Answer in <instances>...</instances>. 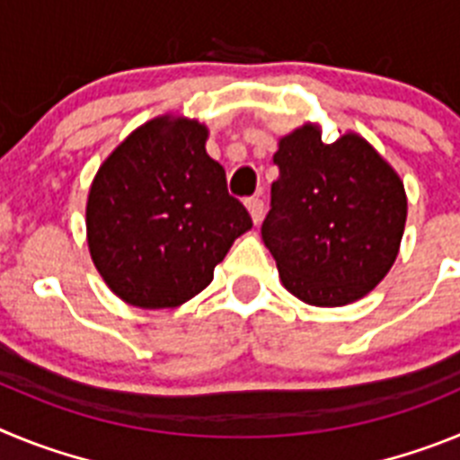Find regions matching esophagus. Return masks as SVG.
I'll list each match as a JSON object with an SVG mask.
<instances>
[{
    "mask_svg": "<svg viewBox=\"0 0 460 460\" xmlns=\"http://www.w3.org/2000/svg\"><path fill=\"white\" fill-rule=\"evenodd\" d=\"M246 209H249L253 223H260L262 221V211H265V202L260 200L258 195H253V198H249V200H246Z\"/></svg>",
    "mask_w": 460,
    "mask_h": 460,
    "instance_id": "esophagus-1",
    "label": "esophagus"
}]
</instances>
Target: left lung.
<instances>
[{
  "instance_id": "obj_1",
  "label": "left lung",
  "mask_w": 460,
  "mask_h": 460,
  "mask_svg": "<svg viewBox=\"0 0 460 460\" xmlns=\"http://www.w3.org/2000/svg\"><path fill=\"white\" fill-rule=\"evenodd\" d=\"M279 180L262 242L280 283L311 306H345L367 296L396 260L408 198L396 170L359 133L323 142L306 121L279 137Z\"/></svg>"
}]
</instances>
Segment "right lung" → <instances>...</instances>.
<instances>
[{
    "mask_svg": "<svg viewBox=\"0 0 460 460\" xmlns=\"http://www.w3.org/2000/svg\"><path fill=\"white\" fill-rule=\"evenodd\" d=\"M198 119L161 115L137 126L101 164L87 195L93 267L121 302L174 308L214 279L249 211L227 193Z\"/></svg>",
    "mask_w": 460,
    "mask_h": 460,
    "instance_id": "obj_1",
    "label": "right lung"
}]
</instances>
